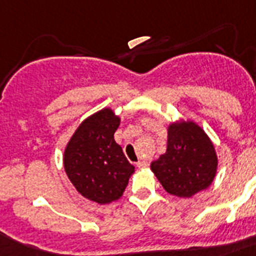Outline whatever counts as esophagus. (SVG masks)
<instances>
[{
    "mask_svg": "<svg viewBox=\"0 0 256 256\" xmlns=\"http://www.w3.org/2000/svg\"><path fill=\"white\" fill-rule=\"evenodd\" d=\"M148 166V162L147 160H138L136 162V167L138 168H146Z\"/></svg>",
    "mask_w": 256,
    "mask_h": 256,
    "instance_id": "1",
    "label": "esophagus"
}]
</instances>
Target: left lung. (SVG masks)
Wrapping results in <instances>:
<instances>
[{
    "mask_svg": "<svg viewBox=\"0 0 256 256\" xmlns=\"http://www.w3.org/2000/svg\"><path fill=\"white\" fill-rule=\"evenodd\" d=\"M218 158L214 144L200 124L178 120L167 126V150L150 166L166 192L189 198L214 180Z\"/></svg>",
    "mask_w": 256,
    "mask_h": 256,
    "instance_id": "obj_1",
    "label": "left lung"
}]
</instances>
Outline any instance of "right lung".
<instances>
[{
    "instance_id": "obj_1",
    "label": "right lung",
    "mask_w": 256,
    "mask_h": 256,
    "mask_svg": "<svg viewBox=\"0 0 256 256\" xmlns=\"http://www.w3.org/2000/svg\"><path fill=\"white\" fill-rule=\"evenodd\" d=\"M120 124V116L104 108L78 124L64 148L70 182L84 198L100 205L118 200L135 171L114 140Z\"/></svg>"
}]
</instances>
